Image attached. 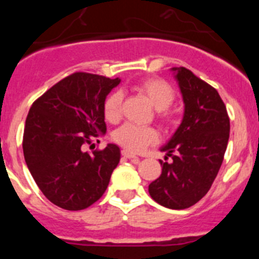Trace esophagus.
<instances>
[{
    "label": "esophagus",
    "instance_id": "obj_1",
    "mask_svg": "<svg viewBox=\"0 0 259 259\" xmlns=\"http://www.w3.org/2000/svg\"><path fill=\"white\" fill-rule=\"evenodd\" d=\"M121 155L124 156V158H126V159H137V160L139 159L137 155H135V154L130 153V151H127V150H122Z\"/></svg>",
    "mask_w": 259,
    "mask_h": 259
}]
</instances>
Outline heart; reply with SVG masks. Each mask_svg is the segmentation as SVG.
Wrapping results in <instances>:
<instances>
[{"mask_svg": "<svg viewBox=\"0 0 259 259\" xmlns=\"http://www.w3.org/2000/svg\"><path fill=\"white\" fill-rule=\"evenodd\" d=\"M138 89L148 98L151 105L159 110V117L163 121H168L169 113L166 109L173 104L176 99V91L170 83L159 77H149L138 85ZM122 94L121 91H114L106 98L104 103V115L109 121H116L121 114ZM114 140L124 146L127 151L140 153L149 145L158 143L159 134L154 127L138 126L134 124H124L114 133Z\"/></svg>", "mask_w": 259, "mask_h": 259, "instance_id": "obj_1", "label": "heart"}]
</instances>
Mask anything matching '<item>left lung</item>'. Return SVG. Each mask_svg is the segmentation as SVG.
I'll return each instance as SVG.
<instances>
[{
	"mask_svg": "<svg viewBox=\"0 0 259 259\" xmlns=\"http://www.w3.org/2000/svg\"><path fill=\"white\" fill-rule=\"evenodd\" d=\"M184 101L179 127L160 149L173 161L160 160L161 174L149 185V194L160 205L185 209L210 189L229 139V117L218 91L185 67H173Z\"/></svg>",
	"mask_w": 259,
	"mask_h": 259,
	"instance_id": "1",
	"label": "left lung"
}]
</instances>
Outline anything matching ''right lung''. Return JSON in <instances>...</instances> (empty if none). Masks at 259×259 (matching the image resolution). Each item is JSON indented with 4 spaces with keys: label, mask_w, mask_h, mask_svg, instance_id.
Returning a JSON list of instances; mask_svg holds the SVG:
<instances>
[{
    "label": "right lung",
    "mask_w": 259,
    "mask_h": 259,
    "mask_svg": "<svg viewBox=\"0 0 259 259\" xmlns=\"http://www.w3.org/2000/svg\"><path fill=\"white\" fill-rule=\"evenodd\" d=\"M120 79L88 72L65 77L31 106L23 130V155L46 198L66 210H81L100 199L120 161V149L108 144L82 151L91 138L106 133L104 103Z\"/></svg>",
    "instance_id": "right-lung-1"
}]
</instances>
